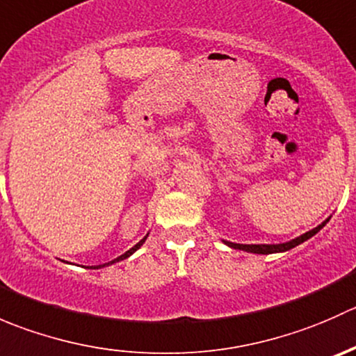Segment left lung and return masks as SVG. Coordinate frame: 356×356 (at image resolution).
I'll return each instance as SVG.
<instances>
[{
    "instance_id": "1",
    "label": "left lung",
    "mask_w": 356,
    "mask_h": 356,
    "mask_svg": "<svg viewBox=\"0 0 356 356\" xmlns=\"http://www.w3.org/2000/svg\"><path fill=\"white\" fill-rule=\"evenodd\" d=\"M327 222H329V218H327V220H325V222H322V224L318 225V227H315V229H312V231L305 232L303 236H300V238L293 239V241L282 243V245H238V243H229V241H225V245L231 246V248H234V250L248 251V253H258V254L279 253V251H288V250H291V248L301 245V243H303V241H307V239H310L312 236L317 234V232L321 231V229L324 227V225L327 224Z\"/></svg>"
}]
</instances>
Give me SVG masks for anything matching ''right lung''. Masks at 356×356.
<instances>
[{
	"label": "right lung",
	"instance_id": "add662e5",
	"mask_svg": "<svg viewBox=\"0 0 356 356\" xmlns=\"http://www.w3.org/2000/svg\"><path fill=\"white\" fill-rule=\"evenodd\" d=\"M145 241H146V238H145V239H141V241H139L138 245H136L134 248H131V250H129V251H125L124 254H120V257H118V258H115L113 261H108V264H105V265H111V264H115V261H120V260H124V258L131 257V254L134 253V251L138 250V248H141V246H143V243H145ZM105 265H99V267H105ZM99 267H91V268H99Z\"/></svg>",
	"mask_w": 356,
	"mask_h": 356
}]
</instances>
